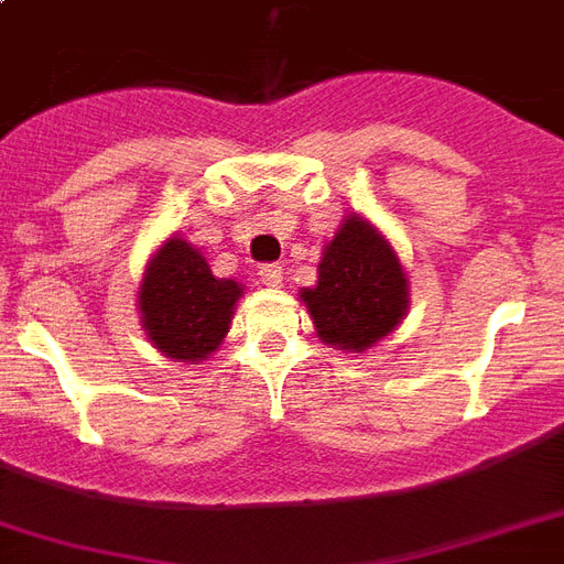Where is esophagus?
<instances>
[{
	"label": "esophagus",
	"mask_w": 564,
	"mask_h": 564,
	"mask_svg": "<svg viewBox=\"0 0 564 564\" xmlns=\"http://www.w3.org/2000/svg\"><path fill=\"white\" fill-rule=\"evenodd\" d=\"M257 274H260V281H263L265 286H281L283 281V269L278 263H263L257 269Z\"/></svg>",
	"instance_id": "obj_1"
}]
</instances>
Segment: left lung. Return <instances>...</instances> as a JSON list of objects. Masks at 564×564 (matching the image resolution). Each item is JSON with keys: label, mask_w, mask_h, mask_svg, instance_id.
<instances>
[{"label": "left lung", "mask_w": 564, "mask_h": 564, "mask_svg": "<svg viewBox=\"0 0 564 564\" xmlns=\"http://www.w3.org/2000/svg\"><path fill=\"white\" fill-rule=\"evenodd\" d=\"M301 299L328 346L364 351L405 316L408 281L384 236L349 215L325 248L319 283L301 290Z\"/></svg>", "instance_id": "8db88e82"}]
</instances>
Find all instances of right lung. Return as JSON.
I'll list each match as a JSON object with an SVG mask.
<instances>
[{"label": "right lung", "instance_id": "obj_1", "mask_svg": "<svg viewBox=\"0 0 564 564\" xmlns=\"http://www.w3.org/2000/svg\"><path fill=\"white\" fill-rule=\"evenodd\" d=\"M242 286L215 278L183 239H171L150 260L139 307L148 337L174 360H204L225 339Z\"/></svg>", "mask_w": 564, "mask_h": 564}]
</instances>
